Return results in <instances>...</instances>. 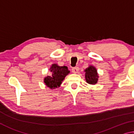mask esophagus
<instances>
[{"label": "esophagus", "instance_id": "34e87169", "mask_svg": "<svg viewBox=\"0 0 134 134\" xmlns=\"http://www.w3.org/2000/svg\"><path fill=\"white\" fill-rule=\"evenodd\" d=\"M79 70V68L78 67H72L71 69V71L72 72L74 73H77L78 71Z\"/></svg>", "mask_w": 134, "mask_h": 134}]
</instances>
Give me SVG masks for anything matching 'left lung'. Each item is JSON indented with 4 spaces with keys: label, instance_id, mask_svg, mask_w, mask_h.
<instances>
[{
    "label": "left lung",
    "instance_id": "1",
    "mask_svg": "<svg viewBox=\"0 0 134 134\" xmlns=\"http://www.w3.org/2000/svg\"><path fill=\"white\" fill-rule=\"evenodd\" d=\"M85 72L86 82L90 85H96L99 78L96 68L92 65H89V67L85 70Z\"/></svg>",
    "mask_w": 134,
    "mask_h": 134
}]
</instances>
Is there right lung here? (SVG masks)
<instances>
[{
	"label": "right lung",
	"instance_id": "right-lung-1",
	"mask_svg": "<svg viewBox=\"0 0 134 134\" xmlns=\"http://www.w3.org/2000/svg\"><path fill=\"white\" fill-rule=\"evenodd\" d=\"M49 71L51 72V75L46 77L44 82L47 87L51 89L60 87L65 76L70 72L67 67H61L57 64H52Z\"/></svg>",
	"mask_w": 134,
	"mask_h": 134
}]
</instances>
